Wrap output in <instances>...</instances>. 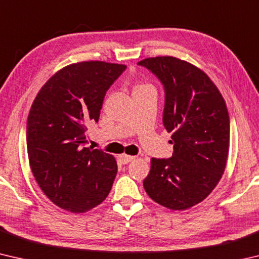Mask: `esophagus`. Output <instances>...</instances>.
Instances as JSON below:
<instances>
[{
    "instance_id": "1",
    "label": "esophagus",
    "mask_w": 259,
    "mask_h": 259,
    "mask_svg": "<svg viewBox=\"0 0 259 259\" xmlns=\"http://www.w3.org/2000/svg\"><path fill=\"white\" fill-rule=\"evenodd\" d=\"M136 159L135 156H133V155H126V154H122V155H119V160H120V162L122 164H126V163H129V162H131V161H134Z\"/></svg>"
}]
</instances>
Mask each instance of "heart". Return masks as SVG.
I'll return each mask as SVG.
<instances>
[{
  "label": "heart",
  "mask_w": 259,
  "mask_h": 259,
  "mask_svg": "<svg viewBox=\"0 0 259 259\" xmlns=\"http://www.w3.org/2000/svg\"><path fill=\"white\" fill-rule=\"evenodd\" d=\"M145 87H150L148 84H145V83H138V84H136L134 87V90H138V89H142V88H145Z\"/></svg>",
  "instance_id": "obj_1"
}]
</instances>
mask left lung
Listing matches in <instances>:
<instances>
[{"label": "left lung", "mask_w": 259, "mask_h": 259, "mask_svg": "<svg viewBox=\"0 0 259 259\" xmlns=\"http://www.w3.org/2000/svg\"><path fill=\"white\" fill-rule=\"evenodd\" d=\"M138 65L164 87L163 125L172 133V156L151 160L144 179L148 196L171 210H186L212 192L225 171L230 116L218 88L202 69L176 57H151Z\"/></svg>", "instance_id": "1"}]
</instances>
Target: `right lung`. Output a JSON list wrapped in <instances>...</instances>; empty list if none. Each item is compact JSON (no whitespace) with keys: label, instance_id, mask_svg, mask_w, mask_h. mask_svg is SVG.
<instances>
[{"label":"right lung","instance_id":"add662e5","mask_svg":"<svg viewBox=\"0 0 259 259\" xmlns=\"http://www.w3.org/2000/svg\"><path fill=\"white\" fill-rule=\"evenodd\" d=\"M125 65L90 60L71 64L41 88L27 119L33 176L59 208L85 212L106 199L117 172L114 156L93 147L85 131L97 122L108 88Z\"/></svg>","mask_w":259,"mask_h":259}]
</instances>
